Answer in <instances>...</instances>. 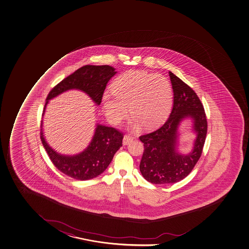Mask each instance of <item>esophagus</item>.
<instances>
[{
  "instance_id": "1",
  "label": "esophagus",
  "mask_w": 249,
  "mask_h": 249,
  "mask_svg": "<svg viewBox=\"0 0 249 249\" xmlns=\"http://www.w3.org/2000/svg\"><path fill=\"white\" fill-rule=\"evenodd\" d=\"M132 140H133V137H131L130 135H125L123 137V145H128L129 143L131 142Z\"/></svg>"
}]
</instances>
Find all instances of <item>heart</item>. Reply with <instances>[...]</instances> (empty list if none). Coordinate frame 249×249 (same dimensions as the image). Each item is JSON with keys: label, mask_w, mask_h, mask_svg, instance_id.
Wrapping results in <instances>:
<instances>
[{"label": "heart", "mask_w": 249, "mask_h": 249, "mask_svg": "<svg viewBox=\"0 0 249 249\" xmlns=\"http://www.w3.org/2000/svg\"><path fill=\"white\" fill-rule=\"evenodd\" d=\"M112 93L103 97L104 112L113 123L126 118L129 107L135 126L152 128L165 120L173 103V89L165 76L131 70L122 73L112 84Z\"/></svg>", "instance_id": "obj_1"}]
</instances>
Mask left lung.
<instances>
[{"label": "left lung", "instance_id": "1", "mask_svg": "<svg viewBox=\"0 0 249 249\" xmlns=\"http://www.w3.org/2000/svg\"><path fill=\"white\" fill-rule=\"evenodd\" d=\"M174 92L173 108L162 126L139 137L144 143L140 163L141 173L155 184H174L184 179L201 157L206 138V114L196 92L180 78L169 72ZM194 118L197 133L194 150L184 156L175 151L177 128L183 118Z\"/></svg>", "mask_w": 249, "mask_h": 249}]
</instances>
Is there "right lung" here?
Instances as JSON below:
<instances>
[{
  "label": "right lung",
  "mask_w": 249,
  "mask_h": 249,
  "mask_svg": "<svg viewBox=\"0 0 249 249\" xmlns=\"http://www.w3.org/2000/svg\"><path fill=\"white\" fill-rule=\"evenodd\" d=\"M116 73L114 68L109 65H85L79 68L49 92L42 116L48 101L73 89L86 92L94 103L99 105L107 82ZM40 126V139L53 165L62 173L78 180L92 179L103 173L112 161L114 154L123 145L122 131L111 126L98 125L88 148L73 157L62 156L53 151L45 142L42 122Z\"/></svg>",
  "instance_id": "1"
}]
</instances>
